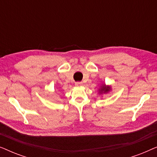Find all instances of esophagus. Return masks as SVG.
<instances>
[{
	"label": "esophagus",
	"mask_w": 157,
	"mask_h": 157,
	"mask_svg": "<svg viewBox=\"0 0 157 157\" xmlns=\"http://www.w3.org/2000/svg\"><path fill=\"white\" fill-rule=\"evenodd\" d=\"M82 85H83L82 82H76V83H75V86H81Z\"/></svg>",
	"instance_id": "1"
}]
</instances>
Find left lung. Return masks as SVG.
<instances>
[{"label": "left lung", "instance_id": "1", "mask_svg": "<svg viewBox=\"0 0 157 157\" xmlns=\"http://www.w3.org/2000/svg\"><path fill=\"white\" fill-rule=\"evenodd\" d=\"M111 90V86H106V84H102L101 86L100 89H98V94H107L109 93Z\"/></svg>", "mask_w": 157, "mask_h": 157}]
</instances>
